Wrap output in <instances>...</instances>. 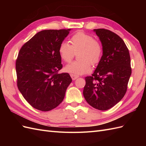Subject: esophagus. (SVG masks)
<instances>
[{
	"label": "esophagus",
	"mask_w": 146,
	"mask_h": 146,
	"mask_svg": "<svg viewBox=\"0 0 146 146\" xmlns=\"http://www.w3.org/2000/svg\"><path fill=\"white\" fill-rule=\"evenodd\" d=\"M70 77H71V78H72L73 80H76V79L78 77V76H76V75H74V74H70Z\"/></svg>",
	"instance_id": "34e87169"
}]
</instances>
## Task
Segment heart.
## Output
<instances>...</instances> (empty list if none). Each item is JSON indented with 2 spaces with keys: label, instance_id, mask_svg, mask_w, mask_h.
Segmentation results:
<instances>
[{
  "label": "heart",
  "instance_id": "heart-1",
  "mask_svg": "<svg viewBox=\"0 0 146 146\" xmlns=\"http://www.w3.org/2000/svg\"><path fill=\"white\" fill-rule=\"evenodd\" d=\"M71 45L67 42H62L59 46L58 52L60 58L64 62L68 63L77 54L80 60L74 61L66 65V72L74 75H83L90 72L91 64H96L100 60L102 54V48L100 44L95 41L90 35L78 32L70 39Z\"/></svg>",
  "mask_w": 146,
  "mask_h": 146
}]
</instances>
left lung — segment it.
Listing matches in <instances>:
<instances>
[{
  "instance_id": "1",
  "label": "left lung",
  "mask_w": 146,
  "mask_h": 146,
  "mask_svg": "<svg viewBox=\"0 0 146 146\" xmlns=\"http://www.w3.org/2000/svg\"><path fill=\"white\" fill-rule=\"evenodd\" d=\"M102 46L103 55L92 76L85 78L83 94L91 107L107 110L123 98L131 69L129 49L121 38L110 30L94 29Z\"/></svg>"
}]
</instances>
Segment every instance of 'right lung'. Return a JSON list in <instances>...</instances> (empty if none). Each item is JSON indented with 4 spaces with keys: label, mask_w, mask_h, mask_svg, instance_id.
<instances>
[{
    "label": "right lung",
    "mask_w": 146,
    "mask_h": 146,
    "mask_svg": "<svg viewBox=\"0 0 146 146\" xmlns=\"http://www.w3.org/2000/svg\"><path fill=\"white\" fill-rule=\"evenodd\" d=\"M71 29L39 32L21 47L16 62L17 85L35 108L48 111L62 102L72 78L63 68L58 48Z\"/></svg>",
    "instance_id": "right-lung-1"
}]
</instances>
